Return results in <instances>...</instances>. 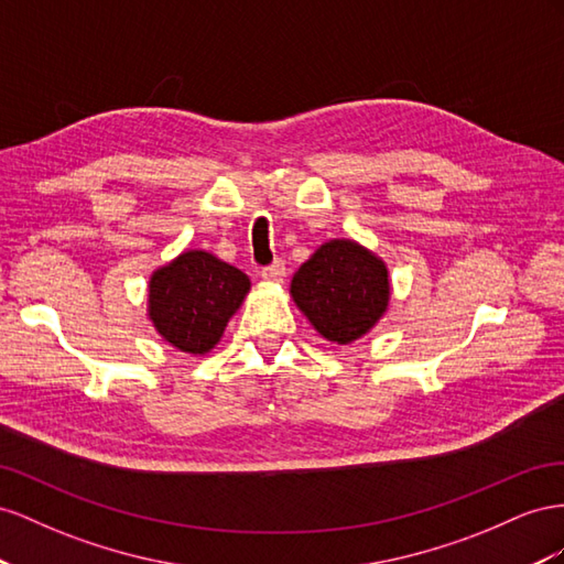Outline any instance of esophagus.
Instances as JSON below:
<instances>
[{
  "mask_svg": "<svg viewBox=\"0 0 564 564\" xmlns=\"http://www.w3.org/2000/svg\"><path fill=\"white\" fill-rule=\"evenodd\" d=\"M262 279L267 283H283V279H285V264H283V260H273L269 267H264L262 269Z\"/></svg>",
  "mask_w": 564,
  "mask_h": 564,
  "instance_id": "34e87169",
  "label": "esophagus"
}]
</instances>
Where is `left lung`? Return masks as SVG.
Returning a JSON list of instances; mask_svg holds the SVG:
<instances>
[{
    "label": "left lung",
    "instance_id": "left-lung-1",
    "mask_svg": "<svg viewBox=\"0 0 564 564\" xmlns=\"http://www.w3.org/2000/svg\"><path fill=\"white\" fill-rule=\"evenodd\" d=\"M390 271L357 240L333 238L291 281V297L328 343L349 345L371 333L390 307Z\"/></svg>",
    "mask_w": 564,
    "mask_h": 564
}]
</instances>
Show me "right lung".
Here are the masks:
<instances>
[{
	"mask_svg": "<svg viewBox=\"0 0 564 564\" xmlns=\"http://www.w3.org/2000/svg\"><path fill=\"white\" fill-rule=\"evenodd\" d=\"M250 293L243 271L207 250H184L149 279V318L180 351H210Z\"/></svg>",
	"mask_w": 564,
	"mask_h": 564,
	"instance_id": "obj_1",
	"label": "right lung"
}]
</instances>
